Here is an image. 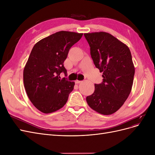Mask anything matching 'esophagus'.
Listing matches in <instances>:
<instances>
[{
    "label": "esophagus",
    "instance_id": "34e87169",
    "mask_svg": "<svg viewBox=\"0 0 155 155\" xmlns=\"http://www.w3.org/2000/svg\"><path fill=\"white\" fill-rule=\"evenodd\" d=\"M82 82V81H79V80H76V81H75V83H76V84H79V83H81Z\"/></svg>",
    "mask_w": 155,
    "mask_h": 155
}]
</instances>
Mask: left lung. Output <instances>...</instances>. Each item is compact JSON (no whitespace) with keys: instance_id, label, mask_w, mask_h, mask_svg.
<instances>
[{"instance_id":"left-lung-1","label":"left lung","mask_w":155,"mask_h":155,"mask_svg":"<svg viewBox=\"0 0 155 155\" xmlns=\"http://www.w3.org/2000/svg\"><path fill=\"white\" fill-rule=\"evenodd\" d=\"M91 55L103 73V82L95 84L92 94L87 97L88 106L98 113L110 115L124 105L132 89L134 66L129 47L105 31L86 33Z\"/></svg>"}]
</instances>
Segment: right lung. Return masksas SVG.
<instances>
[{"label":"right lung","mask_w":155,"mask_h":155,"mask_svg":"<svg viewBox=\"0 0 155 155\" xmlns=\"http://www.w3.org/2000/svg\"><path fill=\"white\" fill-rule=\"evenodd\" d=\"M83 34L60 31L42 39L34 46L23 71L24 85L30 101L45 114L58 110L66 104L74 81L61 79L67 75L63 65L70 48Z\"/></svg>","instance_id":"right-lung-1"}]
</instances>
